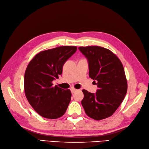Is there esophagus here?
Here are the masks:
<instances>
[{"instance_id": "34e87169", "label": "esophagus", "mask_w": 149, "mask_h": 149, "mask_svg": "<svg viewBox=\"0 0 149 149\" xmlns=\"http://www.w3.org/2000/svg\"><path fill=\"white\" fill-rule=\"evenodd\" d=\"M76 91H77V89H75L74 88H71V92H72V94H73V93H75Z\"/></svg>"}]
</instances>
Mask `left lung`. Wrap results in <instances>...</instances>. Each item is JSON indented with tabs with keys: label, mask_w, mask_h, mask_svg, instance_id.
Instances as JSON below:
<instances>
[{
	"label": "left lung",
	"mask_w": 149,
	"mask_h": 149,
	"mask_svg": "<svg viewBox=\"0 0 149 149\" xmlns=\"http://www.w3.org/2000/svg\"><path fill=\"white\" fill-rule=\"evenodd\" d=\"M87 58L89 76L98 89L96 93L83 89L81 101L86 115L95 120L111 116L125 97L127 84L123 65L115 54L100 46L79 47Z\"/></svg>",
	"instance_id": "1"
}]
</instances>
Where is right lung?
<instances>
[{
  "label": "right lung",
  "mask_w": 149,
  "mask_h": 149,
  "mask_svg": "<svg viewBox=\"0 0 149 149\" xmlns=\"http://www.w3.org/2000/svg\"><path fill=\"white\" fill-rule=\"evenodd\" d=\"M77 49L67 46L41 51L28 65L24 77L25 96L33 109L45 118L57 119L66 112L71 92L53 86V81L62 74L64 63Z\"/></svg>",
  "instance_id": "add662e5"
}]
</instances>
